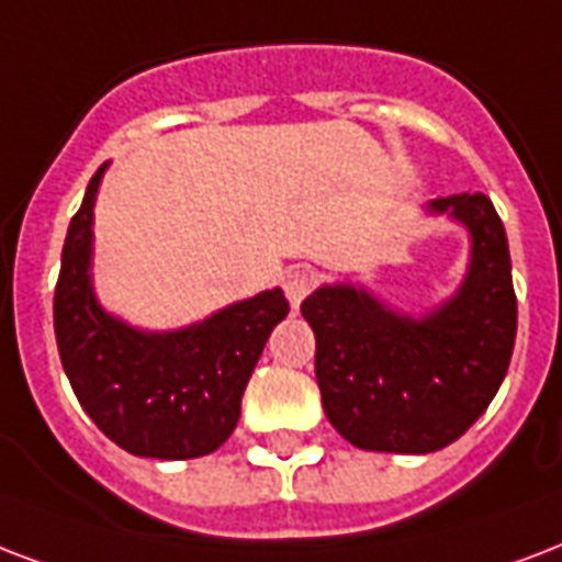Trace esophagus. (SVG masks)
Returning a JSON list of instances; mask_svg holds the SVG:
<instances>
[{"label": "esophagus", "instance_id": "esophagus-1", "mask_svg": "<svg viewBox=\"0 0 562 562\" xmlns=\"http://www.w3.org/2000/svg\"><path fill=\"white\" fill-rule=\"evenodd\" d=\"M312 285H315V271L306 268V265H291L289 271L282 273V289H285V297L297 310L303 297L310 294Z\"/></svg>", "mask_w": 562, "mask_h": 562}]
</instances>
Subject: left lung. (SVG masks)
I'll return each instance as SVG.
<instances>
[{"instance_id":"8db88e82","label":"left lung","mask_w":562,"mask_h":562,"mask_svg":"<svg viewBox=\"0 0 562 562\" xmlns=\"http://www.w3.org/2000/svg\"><path fill=\"white\" fill-rule=\"evenodd\" d=\"M471 235L460 291L424 318L350 282L303 300L329 424L362 451L430 453L457 442L498 392L516 345L507 233L486 194L434 200Z\"/></svg>"}]
</instances>
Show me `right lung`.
Listing matches in <instances>:
<instances>
[{
	"label": "right lung",
	"mask_w": 562,
	"mask_h": 562,
	"mask_svg": "<svg viewBox=\"0 0 562 562\" xmlns=\"http://www.w3.org/2000/svg\"><path fill=\"white\" fill-rule=\"evenodd\" d=\"M105 165L72 214L55 285V341L85 413L135 457L194 460L217 451L241 415V395L271 329L289 315L282 289L214 312L173 333H144L93 297V203Z\"/></svg>",
	"instance_id": "add662e5"
}]
</instances>
